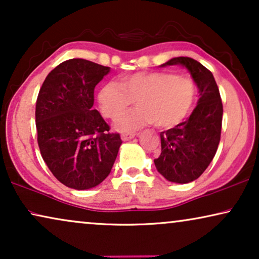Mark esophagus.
<instances>
[{
	"label": "esophagus",
	"instance_id": "34e87169",
	"mask_svg": "<svg viewBox=\"0 0 259 259\" xmlns=\"http://www.w3.org/2000/svg\"><path fill=\"white\" fill-rule=\"evenodd\" d=\"M136 132H122L121 133V139L122 140H130L132 138L136 137Z\"/></svg>",
	"mask_w": 259,
	"mask_h": 259
}]
</instances>
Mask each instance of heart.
<instances>
[{"label": "heart", "mask_w": 259, "mask_h": 259, "mask_svg": "<svg viewBox=\"0 0 259 259\" xmlns=\"http://www.w3.org/2000/svg\"><path fill=\"white\" fill-rule=\"evenodd\" d=\"M197 99L196 80L171 72L133 74L123 77L121 82H108L99 93L102 114L112 120L118 119L137 101V107L116 123L121 131L152 122L160 128H171L191 114Z\"/></svg>", "instance_id": "heart-1"}]
</instances>
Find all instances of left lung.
<instances>
[{
  "mask_svg": "<svg viewBox=\"0 0 259 259\" xmlns=\"http://www.w3.org/2000/svg\"><path fill=\"white\" fill-rule=\"evenodd\" d=\"M172 65L190 70L200 98L189 119L160 133L161 153L154 159V165L168 182L186 184L203 175L217 152L223 104L214 77L206 67L187 56L173 58L162 66Z\"/></svg>",
  "mask_w": 259,
  "mask_h": 259,
  "instance_id": "8db88e82",
  "label": "left lung"
}]
</instances>
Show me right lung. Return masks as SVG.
Returning <instances> with one entry per match:
<instances>
[{"instance_id": "right-lung-1", "label": "right lung", "mask_w": 259, "mask_h": 259, "mask_svg": "<svg viewBox=\"0 0 259 259\" xmlns=\"http://www.w3.org/2000/svg\"><path fill=\"white\" fill-rule=\"evenodd\" d=\"M109 67L70 59L48 74L38 92L35 121L41 155L63 185L88 190L107 178L122 140L93 109L94 88Z\"/></svg>"}]
</instances>
